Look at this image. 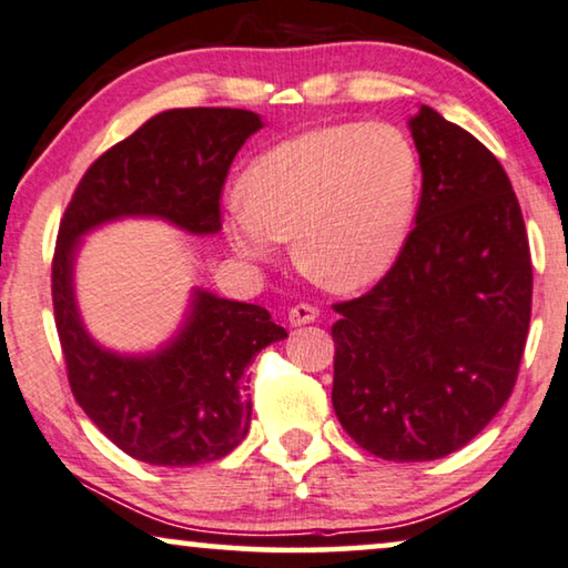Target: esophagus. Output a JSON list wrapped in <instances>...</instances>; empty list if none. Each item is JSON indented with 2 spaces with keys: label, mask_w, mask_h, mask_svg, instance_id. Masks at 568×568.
<instances>
[{
  "label": "esophagus",
  "mask_w": 568,
  "mask_h": 568,
  "mask_svg": "<svg viewBox=\"0 0 568 568\" xmlns=\"http://www.w3.org/2000/svg\"><path fill=\"white\" fill-rule=\"evenodd\" d=\"M318 318V308L311 306V303H295V306L287 311V322L293 326H303V324H311Z\"/></svg>",
  "instance_id": "esophagus-1"
}]
</instances>
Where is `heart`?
<instances>
[{
	"mask_svg": "<svg viewBox=\"0 0 568 568\" xmlns=\"http://www.w3.org/2000/svg\"><path fill=\"white\" fill-rule=\"evenodd\" d=\"M419 154L394 123H339L298 133L246 166L226 215L239 254L267 260L293 239L303 273L332 291L381 281L402 257L419 203Z\"/></svg>",
	"mask_w": 568,
	"mask_h": 568,
	"instance_id": "b5f03b06",
	"label": "heart"
}]
</instances>
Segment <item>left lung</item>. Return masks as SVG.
Masks as SVG:
<instances>
[{
    "label": "left lung",
    "instance_id": "8db88e82",
    "mask_svg": "<svg viewBox=\"0 0 568 568\" xmlns=\"http://www.w3.org/2000/svg\"><path fill=\"white\" fill-rule=\"evenodd\" d=\"M414 229L361 298L334 303L332 404L383 460H435L474 440L513 394L532 306L520 203L499 159L422 105Z\"/></svg>",
    "mask_w": 568,
    "mask_h": 568
}]
</instances>
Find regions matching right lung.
I'll use <instances>...</instances> for the list:
<instances>
[{
    "label": "right lung",
    "instance_id": "obj_1",
    "mask_svg": "<svg viewBox=\"0 0 568 568\" xmlns=\"http://www.w3.org/2000/svg\"><path fill=\"white\" fill-rule=\"evenodd\" d=\"M260 128L250 110H166L94 159L63 211L51 293L71 394L108 440L151 466H197L234 450L252 419L244 371L287 332L262 306L195 291L182 332L156 355L102 349L84 332L71 285L79 236L123 215L221 231L229 166Z\"/></svg>",
    "mask_w": 568,
    "mask_h": 568
}]
</instances>
